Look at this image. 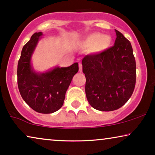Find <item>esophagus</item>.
<instances>
[{
  "label": "esophagus",
  "mask_w": 155,
  "mask_h": 155,
  "mask_svg": "<svg viewBox=\"0 0 155 155\" xmlns=\"http://www.w3.org/2000/svg\"><path fill=\"white\" fill-rule=\"evenodd\" d=\"M79 71L80 72L82 71V65L81 63H79Z\"/></svg>",
  "instance_id": "obj_1"
}]
</instances>
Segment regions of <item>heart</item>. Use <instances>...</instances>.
Segmentation results:
<instances>
[{
  "mask_svg": "<svg viewBox=\"0 0 155 155\" xmlns=\"http://www.w3.org/2000/svg\"><path fill=\"white\" fill-rule=\"evenodd\" d=\"M111 43V39L109 35H102L99 32L90 34L84 39L81 44L86 47H94L95 52H101L109 47Z\"/></svg>",
  "mask_w": 155,
  "mask_h": 155,
  "instance_id": "obj_1",
  "label": "heart"
}]
</instances>
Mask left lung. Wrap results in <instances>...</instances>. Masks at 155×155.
Listing matches in <instances>:
<instances>
[{
    "instance_id": "left-lung-1",
    "label": "left lung",
    "mask_w": 155,
    "mask_h": 155,
    "mask_svg": "<svg viewBox=\"0 0 155 155\" xmlns=\"http://www.w3.org/2000/svg\"><path fill=\"white\" fill-rule=\"evenodd\" d=\"M112 47L82 59L86 78L85 93L90 104L101 111H111L124 106L134 91L136 64L130 42L115 29Z\"/></svg>"
}]
</instances>
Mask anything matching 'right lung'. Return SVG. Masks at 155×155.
I'll use <instances>...</instances> for the list:
<instances>
[{"label": "right lung", "mask_w": 155, "mask_h": 155, "mask_svg": "<svg viewBox=\"0 0 155 155\" xmlns=\"http://www.w3.org/2000/svg\"><path fill=\"white\" fill-rule=\"evenodd\" d=\"M42 36L41 31L35 33L23 46L18 64V84L22 99L31 109L41 114H51L63 106L65 93L79 67L75 63L68 67L35 71L31 58Z\"/></svg>", "instance_id": "obj_1"}]
</instances>
